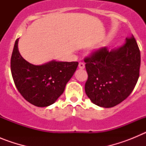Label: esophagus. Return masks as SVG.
<instances>
[{
	"label": "esophagus",
	"mask_w": 146,
	"mask_h": 146,
	"mask_svg": "<svg viewBox=\"0 0 146 146\" xmlns=\"http://www.w3.org/2000/svg\"><path fill=\"white\" fill-rule=\"evenodd\" d=\"M79 69H85V64H83L82 62H80V63H79Z\"/></svg>",
	"instance_id": "esophagus-1"
}]
</instances>
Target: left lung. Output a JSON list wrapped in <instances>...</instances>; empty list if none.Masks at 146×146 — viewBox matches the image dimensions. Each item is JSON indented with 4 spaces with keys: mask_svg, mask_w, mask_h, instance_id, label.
I'll list each match as a JSON object with an SVG mask.
<instances>
[{
    "mask_svg": "<svg viewBox=\"0 0 146 146\" xmlns=\"http://www.w3.org/2000/svg\"><path fill=\"white\" fill-rule=\"evenodd\" d=\"M84 60L88 76L86 94L102 108H113L122 102L138 80L140 52L133 35L119 47L110 51L102 48Z\"/></svg>",
    "mask_w": 146,
    "mask_h": 146,
    "instance_id": "8db88e82",
    "label": "left lung"
}]
</instances>
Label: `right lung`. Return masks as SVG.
Masks as SVG:
<instances>
[{"label":"right lung","instance_id":"right-lung-1","mask_svg":"<svg viewBox=\"0 0 146 146\" xmlns=\"http://www.w3.org/2000/svg\"><path fill=\"white\" fill-rule=\"evenodd\" d=\"M15 42L11 58V71L18 91L25 100L36 107L50 106L64 91L66 85L74 74L77 62L52 60L33 65L23 58Z\"/></svg>","mask_w":146,"mask_h":146}]
</instances>
